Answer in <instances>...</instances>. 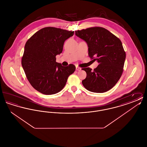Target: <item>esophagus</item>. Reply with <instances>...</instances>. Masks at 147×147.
<instances>
[{
    "label": "esophagus",
    "instance_id": "obj_1",
    "mask_svg": "<svg viewBox=\"0 0 147 147\" xmlns=\"http://www.w3.org/2000/svg\"><path fill=\"white\" fill-rule=\"evenodd\" d=\"M81 69H82L81 68H80V67H76V70L79 71V70H81Z\"/></svg>",
    "mask_w": 147,
    "mask_h": 147
}]
</instances>
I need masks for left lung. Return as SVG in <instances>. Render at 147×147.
I'll return each mask as SVG.
<instances>
[{"instance_id":"left-lung-1","label":"left lung","mask_w":147,"mask_h":147,"mask_svg":"<svg viewBox=\"0 0 147 147\" xmlns=\"http://www.w3.org/2000/svg\"><path fill=\"white\" fill-rule=\"evenodd\" d=\"M76 35L86 42L89 56L98 63L94 70L89 67L82 69L86 73L83 86L93 92L109 91L117 83L123 70L126 53L121 40L101 27L78 30Z\"/></svg>"}]
</instances>
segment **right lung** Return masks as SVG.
<instances>
[{"label":"right lung","instance_id":"1","mask_svg":"<svg viewBox=\"0 0 147 147\" xmlns=\"http://www.w3.org/2000/svg\"><path fill=\"white\" fill-rule=\"evenodd\" d=\"M74 31L47 27L32 35L25 44L21 64L28 82L36 90L45 95L61 91L68 78L76 70L70 64L64 67L56 62V56L63 51L65 41Z\"/></svg>","mask_w":147,"mask_h":147}]
</instances>
